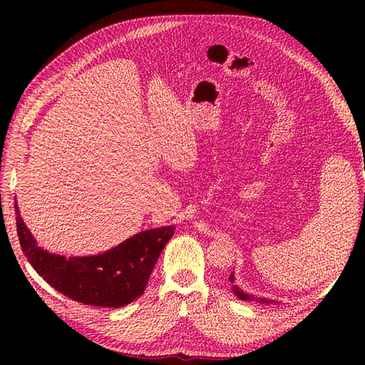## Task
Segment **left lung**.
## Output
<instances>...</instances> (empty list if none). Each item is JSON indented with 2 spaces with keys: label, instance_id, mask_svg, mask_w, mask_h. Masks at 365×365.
Segmentation results:
<instances>
[{
  "label": "left lung",
  "instance_id": "left-lung-1",
  "mask_svg": "<svg viewBox=\"0 0 365 365\" xmlns=\"http://www.w3.org/2000/svg\"><path fill=\"white\" fill-rule=\"evenodd\" d=\"M229 281H230V284H232V290H234V293L237 294V297L240 298V299H252V297H250V294H246L243 290H240L238 287H237V284H235V279H234V273H232L230 276H229ZM255 301L257 302H262V304H276L274 301H271V299H265V298H255Z\"/></svg>",
  "mask_w": 365,
  "mask_h": 365
}]
</instances>
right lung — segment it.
<instances>
[{
  "mask_svg": "<svg viewBox=\"0 0 365 365\" xmlns=\"http://www.w3.org/2000/svg\"><path fill=\"white\" fill-rule=\"evenodd\" d=\"M15 221L23 254L53 289L86 306L122 307L141 297L163 247L175 227L139 232L113 250L91 257L54 255L36 245L15 204Z\"/></svg>",
  "mask_w": 365,
  "mask_h": 365,
  "instance_id": "right-lung-1",
  "label": "right lung"
}]
</instances>
